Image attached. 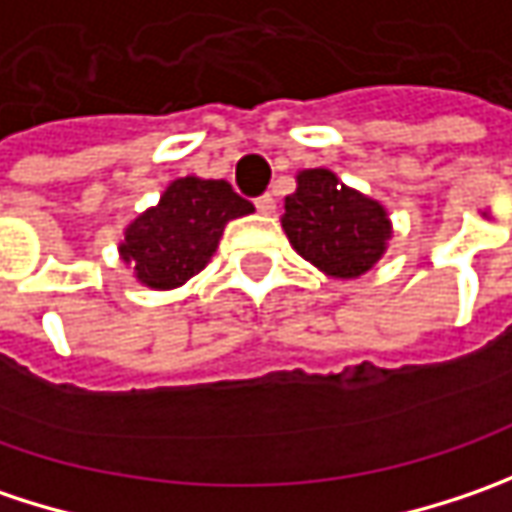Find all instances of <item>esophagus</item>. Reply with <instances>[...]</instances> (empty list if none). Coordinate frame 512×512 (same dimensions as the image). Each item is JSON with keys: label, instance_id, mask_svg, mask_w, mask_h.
I'll list each match as a JSON object with an SVG mask.
<instances>
[{"label": "esophagus", "instance_id": "esophagus-1", "mask_svg": "<svg viewBox=\"0 0 512 512\" xmlns=\"http://www.w3.org/2000/svg\"><path fill=\"white\" fill-rule=\"evenodd\" d=\"M255 206H257V212H260V214H272L275 209H278V200H275V197H272V194L266 191V194H260V197H257Z\"/></svg>", "mask_w": 512, "mask_h": 512}]
</instances>
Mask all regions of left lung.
Returning a JSON list of instances; mask_svg holds the SVG:
<instances>
[{
  "instance_id": "obj_1",
  "label": "left lung",
  "mask_w": 512,
  "mask_h": 512,
  "mask_svg": "<svg viewBox=\"0 0 512 512\" xmlns=\"http://www.w3.org/2000/svg\"><path fill=\"white\" fill-rule=\"evenodd\" d=\"M280 223L298 255L332 278L369 272L389 240L384 206L346 189L326 168L300 171L298 191L286 197Z\"/></svg>"
}]
</instances>
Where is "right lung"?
<instances>
[{"label": "right lung", "instance_id": "obj_1", "mask_svg": "<svg viewBox=\"0 0 512 512\" xmlns=\"http://www.w3.org/2000/svg\"><path fill=\"white\" fill-rule=\"evenodd\" d=\"M249 212L255 206L226 180L183 177L128 226L120 252L145 286L174 289L209 263L226 223Z\"/></svg>", "mask_w": 512, "mask_h": 512}]
</instances>
